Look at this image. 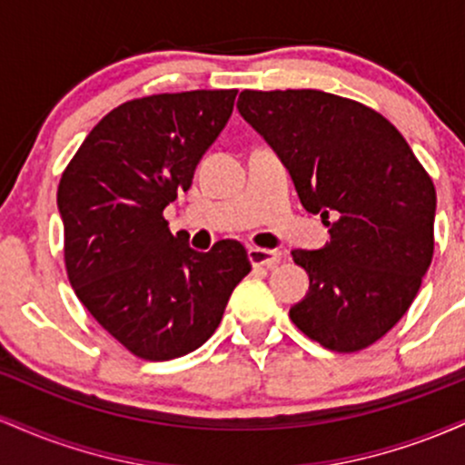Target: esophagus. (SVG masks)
I'll return each mask as SVG.
<instances>
[{
  "label": "esophagus",
  "instance_id": "esophagus-1",
  "mask_svg": "<svg viewBox=\"0 0 465 465\" xmlns=\"http://www.w3.org/2000/svg\"><path fill=\"white\" fill-rule=\"evenodd\" d=\"M249 262L253 266H264V269H273L275 264L282 262V251L277 249H260V247H251L247 251Z\"/></svg>",
  "mask_w": 465,
  "mask_h": 465
}]
</instances>
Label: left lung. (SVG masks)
I'll return each mask as SVG.
<instances>
[{"label":"left lung","mask_w":465,"mask_h":465,"mask_svg":"<svg viewBox=\"0 0 465 465\" xmlns=\"http://www.w3.org/2000/svg\"><path fill=\"white\" fill-rule=\"evenodd\" d=\"M238 111L291 173L330 242L292 251L311 291L291 319L323 348L359 351L409 311L435 249V185L396 126L317 89H244Z\"/></svg>","instance_id":"8db88e82"}]
</instances>
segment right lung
I'll list each match as a JSON object with an SVG mask.
<instances>
[{
  "instance_id": "add662e5",
  "label": "right lung",
  "mask_w": 465,
  "mask_h": 465,
  "mask_svg": "<svg viewBox=\"0 0 465 465\" xmlns=\"http://www.w3.org/2000/svg\"><path fill=\"white\" fill-rule=\"evenodd\" d=\"M238 89L129 100L80 143L58 183L69 284L89 314L143 361L201 348L251 271L238 240L207 253L173 236L163 210L188 190Z\"/></svg>"
}]
</instances>
